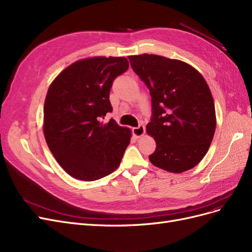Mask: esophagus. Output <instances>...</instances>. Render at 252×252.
<instances>
[{
	"instance_id": "obj_1",
	"label": "esophagus",
	"mask_w": 252,
	"mask_h": 252,
	"mask_svg": "<svg viewBox=\"0 0 252 252\" xmlns=\"http://www.w3.org/2000/svg\"><path fill=\"white\" fill-rule=\"evenodd\" d=\"M145 133V127L143 125H139L137 127H133V135L136 138H140Z\"/></svg>"
}]
</instances>
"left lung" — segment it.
<instances>
[{
	"label": "left lung",
	"mask_w": 252,
	"mask_h": 252,
	"mask_svg": "<svg viewBox=\"0 0 252 252\" xmlns=\"http://www.w3.org/2000/svg\"><path fill=\"white\" fill-rule=\"evenodd\" d=\"M128 60L152 97L147 133L155 139L156 151L149 157L151 163L176 174L194 167L206 155L217 126L206 80L179 60L147 53Z\"/></svg>",
	"instance_id": "1"
}]
</instances>
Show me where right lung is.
<instances>
[{
	"instance_id": "add662e5",
	"label": "right lung",
	"mask_w": 252,
	"mask_h": 252,
	"mask_svg": "<svg viewBox=\"0 0 252 252\" xmlns=\"http://www.w3.org/2000/svg\"><path fill=\"white\" fill-rule=\"evenodd\" d=\"M128 69L126 58L94 56L76 61L51 83L44 104L46 142L64 172L77 180L94 181L119 166L132 133L114 119L110 90Z\"/></svg>"
}]
</instances>
